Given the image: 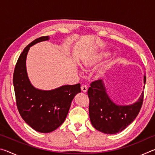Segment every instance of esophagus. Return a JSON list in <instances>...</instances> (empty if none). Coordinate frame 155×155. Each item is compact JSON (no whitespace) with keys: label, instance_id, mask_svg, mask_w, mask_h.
I'll list each match as a JSON object with an SVG mask.
<instances>
[{"label":"esophagus","instance_id":"esophagus-1","mask_svg":"<svg viewBox=\"0 0 155 155\" xmlns=\"http://www.w3.org/2000/svg\"><path fill=\"white\" fill-rule=\"evenodd\" d=\"M81 90H82L83 92L85 93L87 91V87L86 85H82L81 86Z\"/></svg>","mask_w":155,"mask_h":155}]
</instances>
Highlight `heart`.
<instances>
[{
	"label": "heart",
	"mask_w": 155,
	"mask_h": 155,
	"mask_svg": "<svg viewBox=\"0 0 155 155\" xmlns=\"http://www.w3.org/2000/svg\"><path fill=\"white\" fill-rule=\"evenodd\" d=\"M109 54V52L103 51V52H99V53L97 54H94V55L85 57L82 60H81V61L80 63V66L83 70H90L91 68H94V66H96L98 62L101 61L102 59L104 58V57L108 56ZM106 69L107 68H103V69H101L100 70L98 74V77H103L104 74H105Z\"/></svg>",
	"instance_id": "b5f03b06"
}]
</instances>
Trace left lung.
<instances>
[{
    "instance_id": "8db88e82",
    "label": "left lung",
    "mask_w": 155,
    "mask_h": 155,
    "mask_svg": "<svg viewBox=\"0 0 155 155\" xmlns=\"http://www.w3.org/2000/svg\"><path fill=\"white\" fill-rule=\"evenodd\" d=\"M146 81L144 75V85ZM90 85L87 91L89 113L91 124L96 130L105 134H116L134 121L142 105L143 91L135 103L120 105L109 98L103 80L94 81Z\"/></svg>"
}]
</instances>
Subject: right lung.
Returning <instances> with one entry per match:
<instances>
[{
	"mask_svg": "<svg viewBox=\"0 0 155 155\" xmlns=\"http://www.w3.org/2000/svg\"><path fill=\"white\" fill-rule=\"evenodd\" d=\"M49 40L36 39L25 47L15 65L13 83L17 107L25 122L38 132L51 133L65 121L74 96L81 91L79 83L62 85L51 90L37 89L28 78L26 60L31 46Z\"/></svg>",
	"mask_w": 155,
	"mask_h": 155,
	"instance_id": "1",
	"label": "right lung"
}]
</instances>
